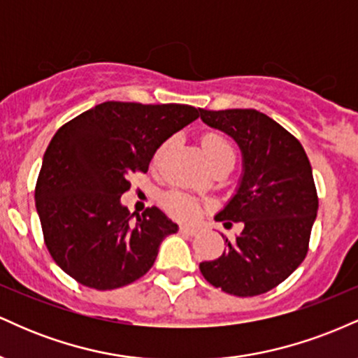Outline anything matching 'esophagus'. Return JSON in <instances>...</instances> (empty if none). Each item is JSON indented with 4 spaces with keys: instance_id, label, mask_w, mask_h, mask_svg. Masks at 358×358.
Wrapping results in <instances>:
<instances>
[{
    "instance_id": "obj_1",
    "label": "esophagus",
    "mask_w": 358,
    "mask_h": 358,
    "mask_svg": "<svg viewBox=\"0 0 358 358\" xmlns=\"http://www.w3.org/2000/svg\"><path fill=\"white\" fill-rule=\"evenodd\" d=\"M180 232L187 234V236H195V234L199 232V229L193 227V225H182V227H180Z\"/></svg>"
}]
</instances>
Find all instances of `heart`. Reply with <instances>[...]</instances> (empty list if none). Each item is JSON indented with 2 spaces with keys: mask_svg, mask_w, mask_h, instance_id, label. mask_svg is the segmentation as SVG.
Listing matches in <instances>:
<instances>
[{
  "mask_svg": "<svg viewBox=\"0 0 358 358\" xmlns=\"http://www.w3.org/2000/svg\"><path fill=\"white\" fill-rule=\"evenodd\" d=\"M202 150L207 162L210 163V166L219 162H224V159H234L232 146L220 134H207L202 139ZM163 151H165V146L159 148V151L156 153V158H159ZM165 205L168 207V210L175 213L176 217H182V219H192L199 212V203L190 199V196L182 195L178 192L168 193L165 196Z\"/></svg>",
  "mask_w": 358,
  "mask_h": 358,
  "instance_id": "heart-1",
  "label": "heart"
}]
</instances>
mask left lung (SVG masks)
Returning a JSON list of instances; mask_svg holds the SVG:
<instances>
[{"instance_id": "obj_1", "label": "left lung", "mask_w": 358, "mask_h": 358, "mask_svg": "<svg viewBox=\"0 0 358 358\" xmlns=\"http://www.w3.org/2000/svg\"><path fill=\"white\" fill-rule=\"evenodd\" d=\"M200 119L231 136L242 153L236 193L215 215L225 227L241 222L242 232L225 237L227 249L200 262V273L234 296L268 293L306 257L318 212L310 159L293 134L256 109H200Z\"/></svg>"}]
</instances>
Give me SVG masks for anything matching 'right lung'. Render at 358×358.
<instances>
[{
	"label": "right lung",
	"mask_w": 358,
	"mask_h": 358,
	"mask_svg": "<svg viewBox=\"0 0 358 358\" xmlns=\"http://www.w3.org/2000/svg\"><path fill=\"white\" fill-rule=\"evenodd\" d=\"M200 109L187 104L102 102L64 124L43 155L35 188L45 245L69 276L116 289L145 276L178 225L158 207L141 217L121 203L131 173H146L156 150Z\"/></svg>",
	"instance_id": "add662e5"
}]
</instances>
